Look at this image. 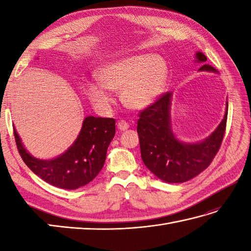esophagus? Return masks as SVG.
Returning a JSON list of instances; mask_svg holds the SVG:
<instances>
[{"mask_svg": "<svg viewBox=\"0 0 251 251\" xmlns=\"http://www.w3.org/2000/svg\"><path fill=\"white\" fill-rule=\"evenodd\" d=\"M128 127H129L128 123L124 120H121L119 123H117V128H119L120 130H126V129H128Z\"/></svg>", "mask_w": 251, "mask_h": 251, "instance_id": "34e87169", "label": "esophagus"}]
</instances>
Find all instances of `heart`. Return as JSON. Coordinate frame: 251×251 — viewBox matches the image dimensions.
<instances>
[{"instance_id":"obj_1","label":"heart","mask_w":251,"mask_h":251,"mask_svg":"<svg viewBox=\"0 0 251 251\" xmlns=\"http://www.w3.org/2000/svg\"><path fill=\"white\" fill-rule=\"evenodd\" d=\"M167 76V66L163 58L151 54H138L106 63L98 72L99 84H89L87 95L101 110L113 102L111 92H122L126 106L141 110L151 105L162 93Z\"/></svg>"}]
</instances>
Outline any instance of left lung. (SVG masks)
<instances>
[{"mask_svg":"<svg viewBox=\"0 0 251 251\" xmlns=\"http://www.w3.org/2000/svg\"><path fill=\"white\" fill-rule=\"evenodd\" d=\"M207 57L196 52V61L204 63ZM200 71L218 72L204 63ZM172 93L161 96L155 102L139 113L137 131L139 135L141 158L147 168L157 178L168 183L185 182L209 166L221 146L227 120L226 111L222 122L205 140L181 142L172 130L170 104Z\"/></svg>","mask_w":251,"mask_h":251,"instance_id":"left-lung-1","label":"left lung"}]
</instances>
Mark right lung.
<instances>
[{"label": "right lung", "mask_w": 251, "mask_h": 251, "mask_svg": "<svg viewBox=\"0 0 251 251\" xmlns=\"http://www.w3.org/2000/svg\"><path fill=\"white\" fill-rule=\"evenodd\" d=\"M114 135V119L87 116L75 141L65 153L52 159H39L25 150L14 129L16 146L26 166L47 183L67 190L81 188L96 178Z\"/></svg>", "instance_id": "add662e5"}]
</instances>
